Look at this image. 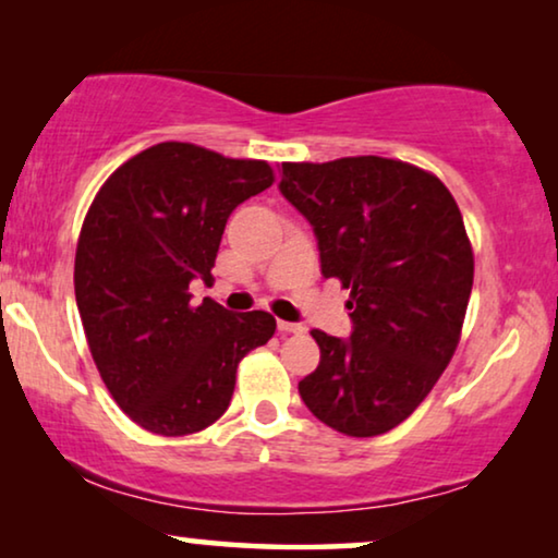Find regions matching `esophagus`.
I'll return each instance as SVG.
<instances>
[{
    "label": "esophagus",
    "instance_id": "obj_1",
    "mask_svg": "<svg viewBox=\"0 0 558 558\" xmlns=\"http://www.w3.org/2000/svg\"><path fill=\"white\" fill-rule=\"evenodd\" d=\"M277 327L281 332H302V325L300 323H287V319H279Z\"/></svg>",
    "mask_w": 558,
    "mask_h": 558
}]
</instances>
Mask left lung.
<instances>
[{"mask_svg": "<svg viewBox=\"0 0 558 558\" xmlns=\"http://www.w3.org/2000/svg\"><path fill=\"white\" fill-rule=\"evenodd\" d=\"M279 190L353 319L350 338L312 330L319 365L300 396L335 432L376 437L414 414L460 342L475 274L462 213L439 178L373 155L284 162Z\"/></svg>", "mask_w": 558, "mask_h": 558, "instance_id": "8db88e82", "label": "left lung"}]
</instances>
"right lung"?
Here are the masks:
<instances>
[{
  "instance_id": "1",
  "label": "right lung",
  "mask_w": 558,
  "mask_h": 558,
  "mask_svg": "<svg viewBox=\"0 0 558 558\" xmlns=\"http://www.w3.org/2000/svg\"><path fill=\"white\" fill-rule=\"evenodd\" d=\"M271 182L262 159L162 142L90 203L75 302L106 388L142 429L182 437L210 426L231 403L241 357L277 330L269 312L190 302V281L210 279L228 216Z\"/></svg>"
}]
</instances>
